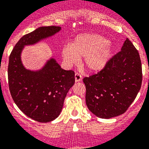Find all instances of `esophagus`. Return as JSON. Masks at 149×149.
I'll use <instances>...</instances> for the list:
<instances>
[{"label":"esophagus","instance_id":"esophagus-1","mask_svg":"<svg viewBox=\"0 0 149 149\" xmlns=\"http://www.w3.org/2000/svg\"><path fill=\"white\" fill-rule=\"evenodd\" d=\"M82 79V76H81L79 73H75V81H76V82H80Z\"/></svg>","mask_w":149,"mask_h":149}]
</instances>
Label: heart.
<instances>
[{"instance_id": "1", "label": "heart", "mask_w": 149, "mask_h": 149, "mask_svg": "<svg viewBox=\"0 0 149 149\" xmlns=\"http://www.w3.org/2000/svg\"><path fill=\"white\" fill-rule=\"evenodd\" d=\"M113 48L106 37L95 33L77 36L71 46L62 48L61 56L68 65L84 58L83 64L91 72H98L107 66L112 58Z\"/></svg>"}]
</instances>
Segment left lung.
I'll return each instance as SVG.
<instances>
[{
  "mask_svg": "<svg viewBox=\"0 0 149 149\" xmlns=\"http://www.w3.org/2000/svg\"><path fill=\"white\" fill-rule=\"evenodd\" d=\"M142 79L139 52L127 38L121 51L103 70L83 79L86 105L94 115L101 118L120 116L135 100Z\"/></svg>",
  "mask_w": 149,
  "mask_h": 149,
  "instance_id": "8db88e82",
  "label": "left lung"
}]
</instances>
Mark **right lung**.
<instances>
[{"instance_id":"obj_1","label":"right lung","mask_w":149,"mask_h":149,"mask_svg":"<svg viewBox=\"0 0 149 149\" xmlns=\"http://www.w3.org/2000/svg\"><path fill=\"white\" fill-rule=\"evenodd\" d=\"M59 26L40 27L18 41L10 55L8 83L10 94L28 117L46 123L58 117L67 92L75 82L73 70H65L51 58L39 70L24 67L21 59L25 46L33 45L58 33Z\"/></svg>"}]
</instances>
